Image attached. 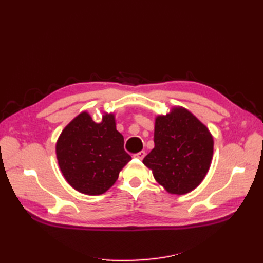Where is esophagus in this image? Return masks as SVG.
<instances>
[{
	"mask_svg": "<svg viewBox=\"0 0 263 263\" xmlns=\"http://www.w3.org/2000/svg\"><path fill=\"white\" fill-rule=\"evenodd\" d=\"M145 156H146L145 151H140V153H138V154H136V155H134V158L139 159V160H142V159L145 158Z\"/></svg>",
	"mask_w": 263,
	"mask_h": 263,
	"instance_id": "obj_1",
	"label": "esophagus"
}]
</instances>
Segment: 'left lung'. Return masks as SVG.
<instances>
[{
	"instance_id": "obj_1",
	"label": "left lung",
	"mask_w": 263,
	"mask_h": 263,
	"mask_svg": "<svg viewBox=\"0 0 263 263\" xmlns=\"http://www.w3.org/2000/svg\"><path fill=\"white\" fill-rule=\"evenodd\" d=\"M155 148L142 163L170 194L183 195L201 184L211 166L214 140L200 119L182 106L157 115Z\"/></svg>"
}]
</instances>
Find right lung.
I'll return each instance as SVG.
<instances>
[{
	"label": "right lung",
	"instance_id": "add662e5",
	"mask_svg": "<svg viewBox=\"0 0 263 263\" xmlns=\"http://www.w3.org/2000/svg\"><path fill=\"white\" fill-rule=\"evenodd\" d=\"M55 155L67 182L86 195L105 193L132 160L113 113L103 114L101 123L87 112L79 114L61 132Z\"/></svg>",
	"mask_w": 263,
	"mask_h": 263
}]
</instances>
